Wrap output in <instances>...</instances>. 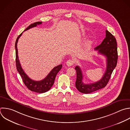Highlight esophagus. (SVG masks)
Segmentation results:
<instances>
[{
	"label": "esophagus",
	"instance_id": "obj_1",
	"mask_svg": "<svg viewBox=\"0 0 130 130\" xmlns=\"http://www.w3.org/2000/svg\"><path fill=\"white\" fill-rule=\"evenodd\" d=\"M67 65L68 66V67H71L72 66H73L74 63V61L73 60V59H69L67 61Z\"/></svg>",
	"mask_w": 130,
	"mask_h": 130
}]
</instances>
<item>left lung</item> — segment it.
<instances>
[{
	"label": "left lung",
	"instance_id": "obj_1",
	"mask_svg": "<svg viewBox=\"0 0 130 130\" xmlns=\"http://www.w3.org/2000/svg\"><path fill=\"white\" fill-rule=\"evenodd\" d=\"M94 50H98L99 54L106 57V70L103 77L99 81L93 83L84 84L82 82L83 75L80 68L79 66L75 67L77 75L75 86L80 92L83 93H90L105 87L117 64L118 55L116 40L108 30H106V38L100 45L94 48Z\"/></svg>",
	"mask_w": 130,
	"mask_h": 130
}]
</instances>
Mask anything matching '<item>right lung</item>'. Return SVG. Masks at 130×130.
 I'll list each match as a JSON object with an SVG mask.
<instances>
[{"instance_id":"1","label":"right lung","mask_w":130,"mask_h":130,"mask_svg":"<svg viewBox=\"0 0 130 130\" xmlns=\"http://www.w3.org/2000/svg\"><path fill=\"white\" fill-rule=\"evenodd\" d=\"M42 23V22H37L30 24L24 31H26L30 28L36 27L37 25H40ZM22 32V33H23ZM21 33L17 38L15 43V50H16V68L18 72L21 76L23 81L26 87L31 91L38 92V93H44L48 91L52 86L54 84L55 77L57 74L61 70L62 68V64H60L57 67L54 68L51 72L48 74L45 78L41 81H35L31 79L24 72L22 69L20 64L18 55V49H17V43L19 38L22 35Z\"/></svg>"}]
</instances>
